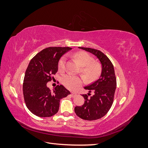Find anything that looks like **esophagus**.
<instances>
[{
	"label": "esophagus",
	"instance_id": "esophagus-1",
	"mask_svg": "<svg viewBox=\"0 0 148 148\" xmlns=\"http://www.w3.org/2000/svg\"><path fill=\"white\" fill-rule=\"evenodd\" d=\"M76 95H77V93H75V92H71V96H72L73 97H74L75 96H76Z\"/></svg>",
	"mask_w": 148,
	"mask_h": 148
}]
</instances>
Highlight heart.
Segmentation results:
<instances>
[{
    "mask_svg": "<svg viewBox=\"0 0 148 148\" xmlns=\"http://www.w3.org/2000/svg\"><path fill=\"white\" fill-rule=\"evenodd\" d=\"M73 57L82 66V73L88 79H94L99 77L101 67L97 63L93 62L92 57L88 53L84 51L78 52L73 55ZM65 62L66 57H62L58 64V69L60 71L65 70ZM62 82L66 88L73 90L83 83V78L79 76L68 74L62 78Z\"/></svg>",
    "mask_w": 148,
    "mask_h": 148,
    "instance_id": "b5f03b06",
    "label": "heart"
}]
</instances>
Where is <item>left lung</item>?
Here are the masks:
<instances>
[{
  "mask_svg": "<svg viewBox=\"0 0 148 148\" xmlns=\"http://www.w3.org/2000/svg\"><path fill=\"white\" fill-rule=\"evenodd\" d=\"M96 56L101 62L102 71L99 78L89 86L84 87L89 90L88 95H83L84 103L82 106L75 107L76 114L86 120H95L102 118L108 112L113 104L117 80L112 63L104 53L97 49L79 47ZM94 92L92 96L90 92ZM90 95V97L89 96Z\"/></svg>",
  "mask_w": 148,
  "mask_h": 148,
  "instance_id": "left-lung-1",
  "label": "left lung"
}]
</instances>
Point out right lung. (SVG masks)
<instances>
[{
  "label": "right lung",
  "mask_w": 148,
  "mask_h": 148,
  "mask_svg": "<svg viewBox=\"0 0 148 148\" xmlns=\"http://www.w3.org/2000/svg\"><path fill=\"white\" fill-rule=\"evenodd\" d=\"M71 49L69 47H49L38 53L29 62L25 75L23 92L26 106L33 114L40 117L55 115L59 109L60 99L70 94L62 85H57L51 91L46 84L57 72L61 57Z\"/></svg>",
  "instance_id": "1"
}]
</instances>
